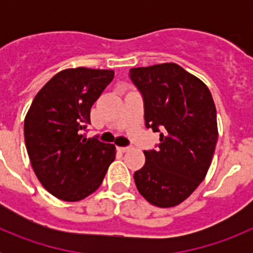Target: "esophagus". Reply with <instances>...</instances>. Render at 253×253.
<instances>
[{
    "label": "esophagus",
    "mask_w": 253,
    "mask_h": 253,
    "mask_svg": "<svg viewBox=\"0 0 253 253\" xmlns=\"http://www.w3.org/2000/svg\"><path fill=\"white\" fill-rule=\"evenodd\" d=\"M130 148H131V147H118V149H119L120 152H123V153L130 151Z\"/></svg>",
    "instance_id": "esophagus-1"
}]
</instances>
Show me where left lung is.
I'll list each match as a JSON object with an SVG mask.
<instances>
[{
	"label": "left lung",
	"instance_id": "1",
	"mask_svg": "<svg viewBox=\"0 0 253 253\" xmlns=\"http://www.w3.org/2000/svg\"><path fill=\"white\" fill-rule=\"evenodd\" d=\"M144 105L147 128L160 131L157 149L144 151L134 172L140 195L160 208L182 203L209 169L216 140V110L209 88L176 63L129 71Z\"/></svg>",
	"mask_w": 253,
	"mask_h": 253
}]
</instances>
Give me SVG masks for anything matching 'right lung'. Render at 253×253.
I'll return each instance as SVG.
<instances>
[{
  "label": "right lung",
  "mask_w": 253,
  "mask_h": 253,
  "mask_svg": "<svg viewBox=\"0 0 253 253\" xmlns=\"http://www.w3.org/2000/svg\"><path fill=\"white\" fill-rule=\"evenodd\" d=\"M111 69H64L37 93L24 135L35 175L51 195L78 202L99 189L115 146L87 138L93 102L113 81Z\"/></svg>",
  "instance_id": "right-lung-1"
}]
</instances>
